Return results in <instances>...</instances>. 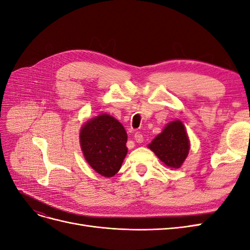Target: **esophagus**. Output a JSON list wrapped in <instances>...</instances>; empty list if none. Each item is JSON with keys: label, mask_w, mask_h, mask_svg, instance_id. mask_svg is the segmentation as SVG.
I'll return each mask as SVG.
<instances>
[{"label": "esophagus", "mask_w": 250, "mask_h": 250, "mask_svg": "<svg viewBox=\"0 0 250 250\" xmlns=\"http://www.w3.org/2000/svg\"><path fill=\"white\" fill-rule=\"evenodd\" d=\"M134 140H135V142L139 143V144L143 143V142H144L143 134H142L141 132H135V133H134Z\"/></svg>", "instance_id": "1"}]
</instances>
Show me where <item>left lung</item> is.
Returning a JSON list of instances; mask_svg holds the SVG:
<instances>
[{
    "mask_svg": "<svg viewBox=\"0 0 250 250\" xmlns=\"http://www.w3.org/2000/svg\"><path fill=\"white\" fill-rule=\"evenodd\" d=\"M148 146L167 167L177 169L188 154L190 142L184 124L173 121Z\"/></svg>",
    "mask_w": 250,
    "mask_h": 250,
    "instance_id": "1",
    "label": "left lung"
}]
</instances>
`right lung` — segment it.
<instances>
[{
	"label": "right lung",
	"mask_w": 250,
	"mask_h": 250,
	"mask_svg": "<svg viewBox=\"0 0 250 250\" xmlns=\"http://www.w3.org/2000/svg\"><path fill=\"white\" fill-rule=\"evenodd\" d=\"M127 133L118 120L100 115L83 125L80 145L86 162L104 177L117 174L127 154Z\"/></svg>",
	"instance_id": "obj_1"
}]
</instances>
